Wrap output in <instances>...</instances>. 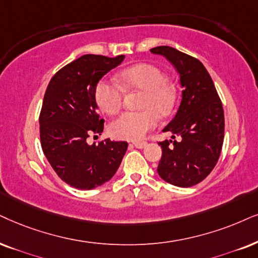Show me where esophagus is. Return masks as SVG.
Returning a JSON list of instances; mask_svg holds the SVG:
<instances>
[{
	"mask_svg": "<svg viewBox=\"0 0 258 258\" xmlns=\"http://www.w3.org/2000/svg\"><path fill=\"white\" fill-rule=\"evenodd\" d=\"M133 145H135V148H137V149H144L146 146V143L145 142H136V143H133Z\"/></svg>",
	"mask_w": 258,
	"mask_h": 258,
	"instance_id": "1",
	"label": "esophagus"
}]
</instances>
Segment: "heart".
Returning a JSON list of instances; mask_svg holds the SVG:
<instances>
[{"instance_id":"obj_1","label":"heart","mask_w":258,"mask_h":258,"mask_svg":"<svg viewBox=\"0 0 258 258\" xmlns=\"http://www.w3.org/2000/svg\"><path fill=\"white\" fill-rule=\"evenodd\" d=\"M116 78L123 89L144 91L140 103L144 110L121 114L110 123L109 132L116 139L140 140L157 125V114L165 116L174 108L176 89L167 82L165 74L151 64L135 65L121 71ZM121 87L107 80L97 84L95 100L103 113L114 115L121 108L123 91Z\"/></svg>"}]
</instances>
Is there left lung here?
<instances>
[{"label": "left lung", "mask_w": 258, "mask_h": 258, "mask_svg": "<svg viewBox=\"0 0 258 258\" xmlns=\"http://www.w3.org/2000/svg\"><path fill=\"white\" fill-rule=\"evenodd\" d=\"M180 74L182 99L174 119L163 128L180 140L159 142L158 175L168 183L187 188L200 183L219 159L224 142V110L213 81L197 58L170 46L151 48Z\"/></svg>", "instance_id": "8db88e82"}]
</instances>
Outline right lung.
Listing matches in <instances>:
<instances>
[{"mask_svg": "<svg viewBox=\"0 0 258 258\" xmlns=\"http://www.w3.org/2000/svg\"><path fill=\"white\" fill-rule=\"evenodd\" d=\"M125 56L84 54L58 71L48 83L40 112L44 155L56 174L71 187L90 190L109 181L127 150L126 142L106 139L89 145L87 138L102 133L95 89Z\"/></svg>", "mask_w": 258, "mask_h": 258, "instance_id": "obj_1", "label": "right lung"}]
</instances>
